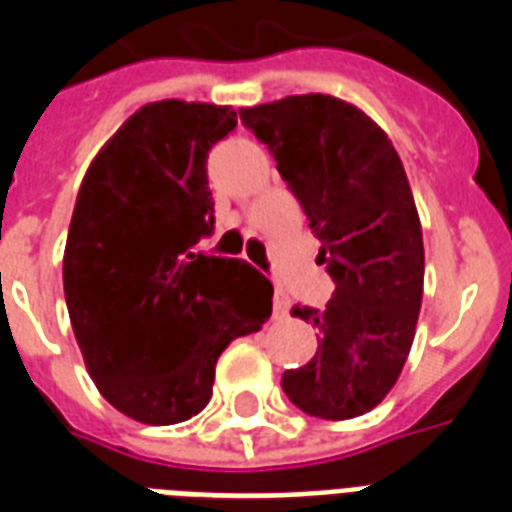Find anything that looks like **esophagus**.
Here are the masks:
<instances>
[{"mask_svg": "<svg viewBox=\"0 0 512 512\" xmlns=\"http://www.w3.org/2000/svg\"><path fill=\"white\" fill-rule=\"evenodd\" d=\"M273 315H276V318L289 315V297H286L281 289H276V294H273Z\"/></svg>", "mask_w": 512, "mask_h": 512, "instance_id": "esophagus-1", "label": "esophagus"}]
</instances>
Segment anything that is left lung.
<instances>
[{"mask_svg": "<svg viewBox=\"0 0 512 512\" xmlns=\"http://www.w3.org/2000/svg\"><path fill=\"white\" fill-rule=\"evenodd\" d=\"M239 115L276 157L336 286L323 310L292 307L318 328V352L281 386L315 418L368 413L400 378L423 297L421 220L400 155L365 112L328 94Z\"/></svg>", "mask_w": 512, "mask_h": 512, "instance_id": "left-lung-1", "label": "left lung"}]
</instances>
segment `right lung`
I'll return each mask as SVG.
<instances>
[{
	"mask_svg": "<svg viewBox=\"0 0 512 512\" xmlns=\"http://www.w3.org/2000/svg\"><path fill=\"white\" fill-rule=\"evenodd\" d=\"M234 128L231 107H141L78 191L62 260L70 323L102 397L134 421L197 415L220 352L270 318L260 270L199 249L215 231L207 155Z\"/></svg>",
	"mask_w": 512,
	"mask_h": 512,
	"instance_id": "1",
	"label": "right lung"
}]
</instances>
